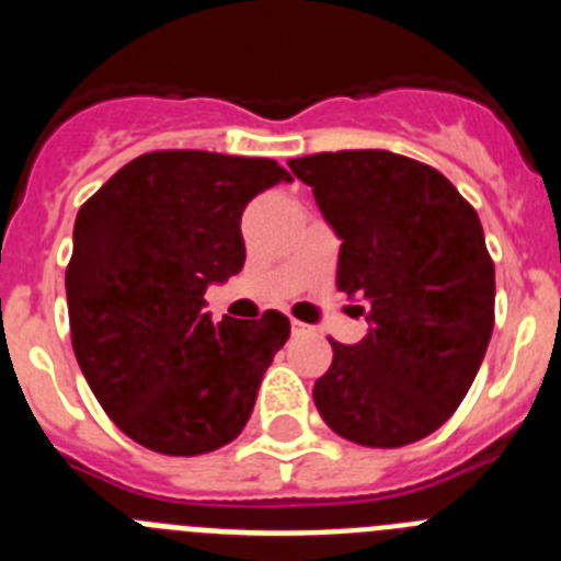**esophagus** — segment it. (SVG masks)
Returning <instances> with one entry per match:
<instances>
[{"label": "esophagus", "mask_w": 561, "mask_h": 561, "mask_svg": "<svg viewBox=\"0 0 561 561\" xmlns=\"http://www.w3.org/2000/svg\"><path fill=\"white\" fill-rule=\"evenodd\" d=\"M309 331V325L300 323V320H291V334H306Z\"/></svg>", "instance_id": "1"}]
</instances>
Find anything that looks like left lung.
<instances>
[{
  "label": "left lung",
  "instance_id": "8db88e82",
  "mask_svg": "<svg viewBox=\"0 0 561 561\" xmlns=\"http://www.w3.org/2000/svg\"><path fill=\"white\" fill-rule=\"evenodd\" d=\"M342 238L336 289L365 300L356 345L331 340L314 404L342 438L408 447L472 388L494 329V261L478 213L433 165L393 151L289 160Z\"/></svg>",
  "mask_w": 561,
  "mask_h": 561
}]
</instances>
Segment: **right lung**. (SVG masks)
<instances>
[{
  "instance_id": "right-lung-1",
  "label": "right lung",
  "mask_w": 561,
  "mask_h": 561,
  "mask_svg": "<svg viewBox=\"0 0 561 561\" xmlns=\"http://www.w3.org/2000/svg\"><path fill=\"white\" fill-rule=\"evenodd\" d=\"M289 171L216 151H148L78 210L67 266L72 351L108 419L160 455H205L250 421L289 320L213 323L205 289L244 266L241 213Z\"/></svg>"
}]
</instances>
